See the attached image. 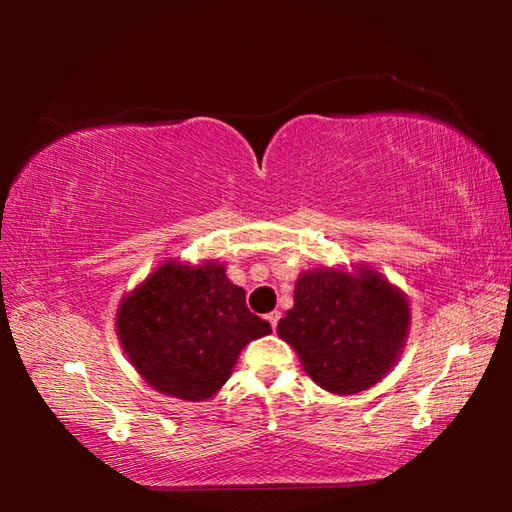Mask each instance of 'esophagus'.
<instances>
[{
  "label": "esophagus",
  "instance_id": "1",
  "mask_svg": "<svg viewBox=\"0 0 512 512\" xmlns=\"http://www.w3.org/2000/svg\"><path fill=\"white\" fill-rule=\"evenodd\" d=\"M266 320L271 323V327H277V320H280V311H271V314H266Z\"/></svg>",
  "mask_w": 512,
  "mask_h": 512
}]
</instances>
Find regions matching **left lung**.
<instances>
[{"label":"left lung","instance_id":"1","mask_svg":"<svg viewBox=\"0 0 512 512\" xmlns=\"http://www.w3.org/2000/svg\"><path fill=\"white\" fill-rule=\"evenodd\" d=\"M409 329V298L386 275L363 264L320 266L298 275L277 336L323 391L354 395L393 370Z\"/></svg>","mask_w":512,"mask_h":512}]
</instances>
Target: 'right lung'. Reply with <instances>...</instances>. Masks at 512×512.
Returning a JSON list of instances; mask_svg holds the SVG:
<instances>
[{
	"label": "right lung",
	"mask_w": 512,
	"mask_h": 512,
	"mask_svg": "<svg viewBox=\"0 0 512 512\" xmlns=\"http://www.w3.org/2000/svg\"><path fill=\"white\" fill-rule=\"evenodd\" d=\"M115 327L137 375L153 391L187 402L219 393L241 350L271 334L216 259H164L121 298Z\"/></svg>",
	"instance_id": "add662e5"
}]
</instances>
